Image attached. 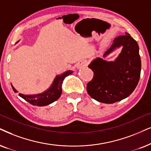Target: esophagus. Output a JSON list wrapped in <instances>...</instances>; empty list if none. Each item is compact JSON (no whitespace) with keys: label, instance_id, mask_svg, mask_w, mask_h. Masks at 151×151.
Here are the masks:
<instances>
[{"label":"esophagus","instance_id":"obj_1","mask_svg":"<svg viewBox=\"0 0 151 151\" xmlns=\"http://www.w3.org/2000/svg\"><path fill=\"white\" fill-rule=\"evenodd\" d=\"M87 65H88V62L86 60H81V61L78 63L77 67L78 68H84L86 66H87Z\"/></svg>","mask_w":151,"mask_h":151}]
</instances>
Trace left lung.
Wrapping results in <instances>:
<instances>
[{"mask_svg": "<svg viewBox=\"0 0 151 151\" xmlns=\"http://www.w3.org/2000/svg\"><path fill=\"white\" fill-rule=\"evenodd\" d=\"M121 47V52L114 61L96 58L88 65L94 75L87 83V92L100 102L112 104L123 100L138 84L142 68L139 45L129 34L116 37L103 57Z\"/></svg>", "mask_w": 151, "mask_h": 151, "instance_id": "left-lung-1", "label": "left lung"}]
</instances>
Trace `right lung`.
I'll return each mask as SVG.
<instances>
[{
  "mask_svg": "<svg viewBox=\"0 0 151 151\" xmlns=\"http://www.w3.org/2000/svg\"><path fill=\"white\" fill-rule=\"evenodd\" d=\"M72 72L73 71H72V70H68V71L64 72L60 75H57L53 80L51 86L47 91H44L43 93L36 95H24L19 93V95L33 105L38 106L48 105V104H51L60 98L62 93L61 86L63 81L65 78L70 74H72ZM12 87L13 91L15 93H17V91L13 87L12 85Z\"/></svg>",
  "mask_w": 151,
  "mask_h": 151,
  "instance_id": "add662e5",
  "label": "right lung"
}]
</instances>
